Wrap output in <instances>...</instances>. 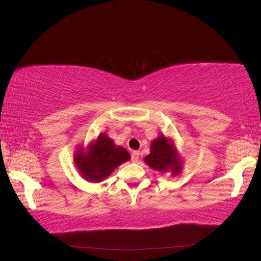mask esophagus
<instances>
[{
  "instance_id": "1",
  "label": "esophagus",
  "mask_w": 261,
  "mask_h": 261,
  "mask_svg": "<svg viewBox=\"0 0 261 261\" xmlns=\"http://www.w3.org/2000/svg\"><path fill=\"white\" fill-rule=\"evenodd\" d=\"M139 156H140V152L139 151H133L132 152V156H131L132 162H137L139 160Z\"/></svg>"
}]
</instances>
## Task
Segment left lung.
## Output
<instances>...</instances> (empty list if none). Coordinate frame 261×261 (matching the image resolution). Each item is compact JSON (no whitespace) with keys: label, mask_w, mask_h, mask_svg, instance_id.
<instances>
[{"label":"left lung","mask_w":261,"mask_h":261,"mask_svg":"<svg viewBox=\"0 0 261 261\" xmlns=\"http://www.w3.org/2000/svg\"><path fill=\"white\" fill-rule=\"evenodd\" d=\"M144 161L152 170L160 173L170 172L172 176L179 174L184 163L174 140L167 138L165 134H159L158 138L151 141L150 153L144 158Z\"/></svg>","instance_id":"1"}]
</instances>
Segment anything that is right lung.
Segmentation results:
<instances>
[{
	"instance_id": "1",
	"label": "right lung",
	"mask_w": 261,
	"mask_h": 261,
	"mask_svg": "<svg viewBox=\"0 0 261 261\" xmlns=\"http://www.w3.org/2000/svg\"><path fill=\"white\" fill-rule=\"evenodd\" d=\"M130 158L127 149L116 145L106 133H101L88 146L81 145L75 150L74 163L83 178L91 182H100Z\"/></svg>"
}]
</instances>
